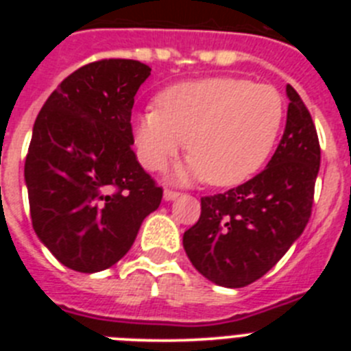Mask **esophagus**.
<instances>
[{"label":"esophagus","instance_id":"34e87169","mask_svg":"<svg viewBox=\"0 0 351 351\" xmlns=\"http://www.w3.org/2000/svg\"><path fill=\"white\" fill-rule=\"evenodd\" d=\"M179 191L176 190H170V188H167L165 191H163V197H165V200H173V198H178L179 197Z\"/></svg>","mask_w":351,"mask_h":351}]
</instances>
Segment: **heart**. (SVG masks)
Masks as SVG:
<instances>
[{"mask_svg":"<svg viewBox=\"0 0 351 351\" xmlns=\"http://www.w3.org/2000/svg\"><path fill=\"white\" fill-rule=\"evenodd\" d=\"M135 121L138 158L163 170L189 138L190 161L179 178L213 186L250 179L271 156L285 119V100L271 84L210 77L170 86Z\"/></svg>","mask_w":351,"mask_h":351,"instance_id":"heart-1","label":"heart"}]
</instances>
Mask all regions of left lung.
Instances as JSON below:
<instances>
[{"mask_svg":"<svg viewBox=\"0 0 351 351\" xmlns=\"http://www.w3.org/2000/svg\"><path fill=\"white\" fill-rule=\"evenodd\" d=\"M287 95V126L269 165L237 188L200 198V218L182 235L193 267L219 287H246L267 274L311 218L320 142L290 84Z\"/></svg>","mask_w":351,"mask_h":351,"instance_id":"8db88e82","label":"left lung"}]
</instances>
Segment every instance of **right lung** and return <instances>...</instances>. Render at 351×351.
<instances>
[{
	"label": "right lung",
	"instance_id": "1",
	"mask_svg": "<svg viewBox=\"0 0 351 351\" xmlns=\"http://www.w3.org/2000/svg\"><path fill=\"white\" fill-rule=\"evenodd\" d=\"M149 75L135 60L84 64L35 121L24 165L31 223L71 271L112 267L161 202V186L132 149L133 101Z\"/></svg>",
	"mask_w": 351,
	"mask_h": 351
}]
</instances>
